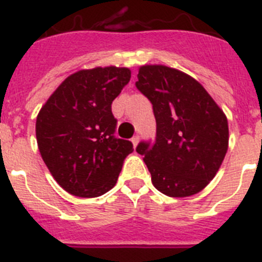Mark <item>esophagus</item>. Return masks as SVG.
I'll return each mask as SVG.
<instances>
[{"label": "esophagus", "instance_id": "1", "mask_svg": "<svg viewBox=\"0 0 262 262\" xmlns=\"http://www.w3.org/2000/svg\"><path fill=\"white\" fill-rule=\"evenodd\" d=\"M131 141H133L134 147H136V145H138V143H139V135H135V136H134V138L131 139Z\"/></svg>", "mask_w": 262, "mask_h": 262}]
</instances>
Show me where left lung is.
Here are the masks:
<instances>
[{
  "label": "left lung",
  "mask_w": 262,
  "mask_h": 262,
  "mask_svg": "<svg viewBox=\"0 0 262 262\" xmlns=\"http://www.w3.org/2000/svg\"><path fill=\"white\" fill-rule=\"evenodd\" d=\"M136 88L150 101L155 140L140 141L152 183L170 198L200 192L217 174L229 145L224 112L199 81L171 67H140Z\"/></svg>",
  "instance_id": "obj_1"
}]
</instances>
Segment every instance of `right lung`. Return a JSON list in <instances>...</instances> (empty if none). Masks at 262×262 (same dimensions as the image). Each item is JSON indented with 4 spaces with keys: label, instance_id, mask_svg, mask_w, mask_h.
<instances>
[{
    "label": "right lung",
    "instance_id": "1",
    "mask_svg": "<svg viewBox=\"0 0 262 262\" xmlns=\"http://www.w3.org/2000/svg\"><path fill=\"white\" fill-rule=\"evenodd\" d=\"M126 67L81 70L62 81L36 119V139L57 183L79 198H97L117 183L133 143L114 135V98L129 81Z\"/></svg>",
    "mask_w": 262,
    "mask_h": 262
}]
</instances>
